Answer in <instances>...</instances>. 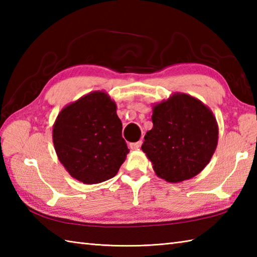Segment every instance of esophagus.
Returning <instances> with one entry per match:
<instances>
[{
	"label": "esophagus",
	"mask_w": 257,
	"mask_h": 257,
	"mask_svg": "<svg viewBox=\"0 0 257 257\" xmlns=\"http://www.w3.org/2000/svg\"><path fill=\"white\" fill-rule=\"evenodd\" d=\"M141 144H143V141H141V140L137 141V143H130L129 144V148L132 149V150H137L138 148H140Z\"/></svg>",
	"instance_id": "34e87169"
}]
</instances>
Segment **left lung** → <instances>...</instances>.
Segmentation results:
<instances>
[{
  "label": "left lung",
  "instance_id": "left-lung-1",
  "mask_svg": "<svg viewBox=\"0 0 257 257\" xmlns=\"http://www.w3.org/2000/svg\"><path fill=\"white\" fill-rule=\"evenodd\" d=\"M151 119L154 127L146 134L141 149L158 177L176 183L203 170L219 138L209 108L194 97L177 92L154 107Z\"/></svg>",
  "mask_w": 257,
  "mask_h": 257
}]
</instances>
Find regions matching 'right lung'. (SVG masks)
I'll list each match as a JSON object with an SVG mask.
<instances>
[{"instance_id": "right-lung-1", "label": "right lung", "mask_w": 257, "mask_h": 257, "mask_svg": "<svg viewBox=\"0 0 257 257\" xmlns=\"http://www.w3.org/2000/svg\"><path fill=\"white\" fill-rule=\"evenodd\" d=\"M116 109L107 94L94 91L59 112L53 128L54 147L78 181L95 184L113 178L129 154Z\"/></svg>"}]
</instances>
